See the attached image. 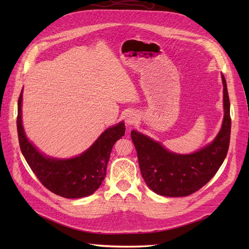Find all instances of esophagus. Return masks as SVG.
Instances as JSON below:
<instances>
[{"mask_svg": "<svg viewBox=\"0 0 249 249\" xmlns=\"http://www.w3.org/2000/svg\"><path fill=\"white\" fill-rule=\"evenodd\" d=\"M137 120H138L137 114H134V113H129V115H127L126 118H125V124H126V125L132 126L137 123Z\"/></svg>", "mask_w": 249, "mask_h": 249, "instance_id": "34e87169", "label": "esophagus"}]
</instances>
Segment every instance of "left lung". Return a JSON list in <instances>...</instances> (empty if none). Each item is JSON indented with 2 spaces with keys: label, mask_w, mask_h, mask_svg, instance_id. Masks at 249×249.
I'll return each instance as SVG.
<instances>
[{
  "label": "left lung",
  "mask_w": 249,
  "mask_h": 249,
  "mask_svg": "<svg viewBox=\"0 0 249 249\" xmlns=\"http://www.w3.org/2000/svg\"><path fill=\"white\" fill-rule=\"evenodd\" d=\"M221 79L224 109L221 129L212 142L197 152L172 153L160 142L132 131L142 178L155 193L169 197L187 196L205 186L221 166L229 150L231 124L227 81L222 73Z\"/></svg>",
  "instance_id": "8db88e82"
}]
</instances>
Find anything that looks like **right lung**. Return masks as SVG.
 Segmentation results:
<instances>
[{
  "label": "right lung",
  "instance_id": "obj_1",
  "mask_svg": "<svg viewBox=\"0 0 249 249\" xmlns=\"http://www.w3.org/2000/svg\"><path fill=\"white\" fill-rule=\"evenodd\" d=\"M21 103L22 90L18 103V141L21 153L37 178L47 189L65 198L85 197L94 193L106 177L113 145L124 135V123L108 127L81 155L71 159H56L41 154L27 138L21 120Z\"/></svg>",
  "mask_w": 249,
  "mask_h": 249
}]
</instances>
